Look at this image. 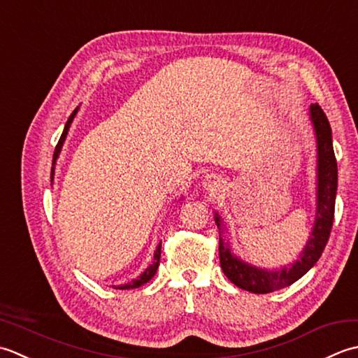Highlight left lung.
<instances>
[{
  "instance_id": "left-lung-1",
  "label": "left lung",
  "mask_w": 358,
  "mask_h": 358,
  "mask_svg": "<svg viewBox=\"0 0 358 358\" xmlns=\"http://www.w3.org/2000/svg\"><path fill=\"white\" fill-rule=\"evenodd\" d=\"M309 119L317 142V210L310 236L300 257L280 268L253 266L233 253L230 239L225 236V225L221 215L215 211V222L220 229V261L224 275L239 289L252 294H271L287 287L308 273L322 257L331 235L337 194V160L332 147V131L323 109L318 103L309 106Z\"/></svg>"
}]
</instances>
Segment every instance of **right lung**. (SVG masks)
I'll list each match as a JSON object with an SVG mask.
<instances>
[{
  "label": "right lung",
  "mask_w": 358,
  "mask_h": 358,
  "mask_svg": "<svg viewBox=\"0 0 358 358\" xmlns=\"http://www.w3.org/2000/svg\"><path fill=\"white\" fill-rule=\"evenodd\" d=\"M78 109H80V106H77L74 111H72V114L69 115V119H68V122H66V125H64V129H63V134H62V137H60V141H58V143H57V147H55V151H54V159H52V169H50V180H54V174H55V164H57V159H58V156H60V152H62V148H63V143H64V141H66V136H68V131H69V128H71V123H72V120H74V117L77 115V113H78ZM160 247H162V244H157V247H156V250H155V257H152V262L151 264L145 268V271L137 276V278H134L133 281H129V282H127V284H120V286H113L114 289H120V290H125V289H136V287H141V286H143V284H147L152 276L156 275V272H157V267H159V261H160Z\"/></svg>",
  "instance_id": "add662e5"
}]
</instances>
